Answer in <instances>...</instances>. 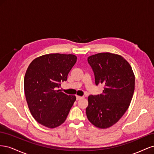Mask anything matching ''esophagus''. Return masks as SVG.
Wrapping results in <instances>:
<instances>
[{
	"label": "esophagus",
	"mask_w": 154,
	"mask_h": 154,
	"mask_svg": "<svg viewBox=\"0 0 154 154\" xmlns=\"http://www.w3.org/2000/svg\"><path fill=\"white\" fill-rule=\"evenodd\" d=\"M83 96H78V95H76V100H81L82 98H83Z\"/></svg>",
	"instance_id": "obj_1"
}]
</instances>
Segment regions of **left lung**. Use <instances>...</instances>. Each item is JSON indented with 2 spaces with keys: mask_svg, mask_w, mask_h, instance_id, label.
Returning <instances> with one entry per match:
<instances>
[{
  "mask_svg": "<svg viewBox=\"0 0 154 154\" xmlns=\"http://www.w3.org/2000/svg\"><path fill=\"white\" fill-rule=\"evenodd\" d=\"M96 85H104L102 94L88 97L86 114L96 127L107 128L117 123L128 109L135 88L132 67L123 57L110 53L90 56Z\"/></svg>",
  "mask_w": 154,
  "mask_h": 154,
  "instance_id": "1",
  "label": "left lung"
}]
</instances>
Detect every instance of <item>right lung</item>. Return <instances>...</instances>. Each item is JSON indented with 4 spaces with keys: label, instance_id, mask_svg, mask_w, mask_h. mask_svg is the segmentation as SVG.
Masks as SVG:
<instances>
[{
    "label": "right lung",
    "instance_id": "1",
    "mask_svg": "<svg viewBox=\"0 0 154 154\" xmlns=\"http://www.w3.org/2000/svg\"><path fill=\"white\" fill-rule=\"evenodd\" d=\"M76 59L71 54H47L34 59L26 70L27 103L32 117L44 127L54 128L63 123L76 99L58 89L60 83L67 80Z\"/></svg>",
    "mask_w": 154,
    "mask_h": 154
}]
</instances>
